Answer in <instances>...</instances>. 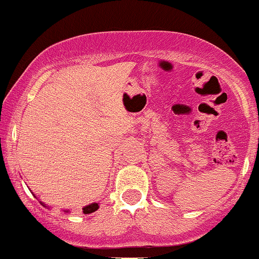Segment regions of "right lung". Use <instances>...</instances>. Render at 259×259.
<instances>
[{"label":"right lung","instance_id":"obj_1","mask_svg":"<svg viewBox=\"0 0 259 259\" xmlns=\"http://www.w3.org/2000/svg\"><path fill=\"white\" fill-rule=\"evenodd\" d=\"M41 204H44L42 202H41ZM44 206H45V204H44ZM45 207H46V206H45ZM99 207H100L99 203H91V204H89V206H85L84 208H82V213H84V214H90V213L99 209ZM65 212H68V210H65Z\"/></svg>","mask_w":259,"mask_h":259}]
</instances>
